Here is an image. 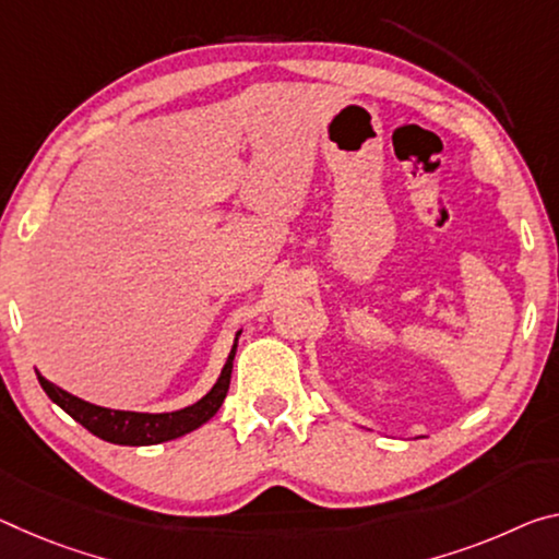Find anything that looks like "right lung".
Returning <instances> with one entry per match:
<instances>
[{
    "label": "right lung",
    "instance_id": "obj_1",
    "mask_svg": "<svg viewBox=\"0 0 559 559\" xmlns=\"http://www.w3.org/2000/svg\"><path fill=\"white\" fill-rule=\"evenodd\" d=\"M238 335L234 341V348L228 353V360L224 370H221L214 388L189 407L174 413H131V411H111V407H102L94 403H86L82 397L61 391L55 383H49L47 378L37 373L39 385L44 393L51 397V403H57L61 411L72 415V418L84 425L88 432H94L96 438L114 445H156V442H166L174 438H181L186 432L201 428L203 423H209L218 413L221 403L228 393V383H231V370L234 358L238 348Z\"/></svg>",
    "mask_w": 559,
    "mask_h": 559
}]
</instances>
